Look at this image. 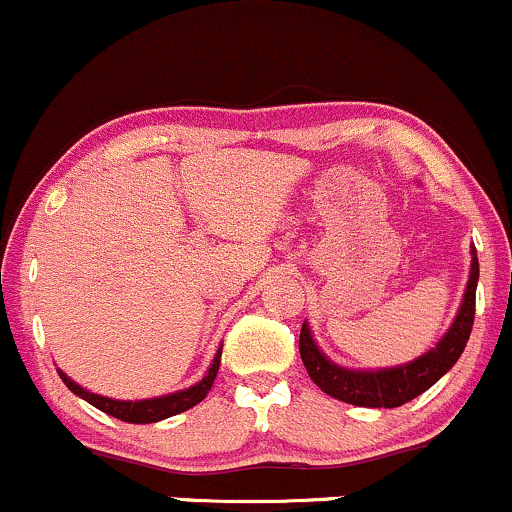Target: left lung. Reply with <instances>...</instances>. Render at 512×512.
<instances>
[{
    "instance_id": "1",
    "label": "left lung",
    "mask_w": 512,
    "mask_h": 512,
    "mask_svg": "<svg viewBox=\"0 0 512 512\" xmlns=\"http://www.w3.org/2000/svg\"><path fill=\"white\" fill-rule=\"evenodd\" d=\"M476 282H479V260L476 252L471 257V274L469 284H466V294L459 308L457 318H454L449 333L432 347L428 355L418 357L411 364L393 369H381V372H350L338 364L323 357L313 342L311 330L303 323L299 352L306 367L308 376L320 391L328 396L338 398V401L352 403V406L364 408H398L403 403L413 401L423 391H428L442 374H447L454 367L459 357H462L466 340H469L471 328H474V313H476Z\"/></svg>"
}]
</instances>
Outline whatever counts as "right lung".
Returning <instances> with one entry per match:
<instances>
[{"label":"right lung","instance_id":"add662e5","mask_svg":"<svg viewBox=\"0 0 512 512\" xmlns=\"http://www.w3.org/2000/svg\"><path fill=\"white\" fill-rule=\"evenodd\" d=\"M218 364H221V350H218V355L213 357L209 374H206L199 384H194L192 389L172 393V396L148 398V401H114V398H104V396H97V393L82 389L80 384H75V381L63 372H60V376H63L67 389L77 393V396L84 398L87 403H92V406L99 408V411H104L106 415H114V418L123 420V423L143 425V423H157V420L172 418V415L189 411V408H194L196 403L204 401L206 393L211 391L213 379H216L218 374Z\"/></svg>","mask_w":512,"mask_h":512}]
</instances>
